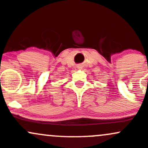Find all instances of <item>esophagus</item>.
<instances>
[{"label": "esophagus", "instance_id": "34e87169", "mask_svg": "<svg viewBox=\"0 0 148 148\" xmlns=\"http://www.w3.org/2000/svg\"><path fill=\"white\" fill-rule=\"evenodd\" d=\"M77 69H82V65H78V66H77Z\"/></svg>", "mask_w": 148, "mask_h": 148}]
</instances>
